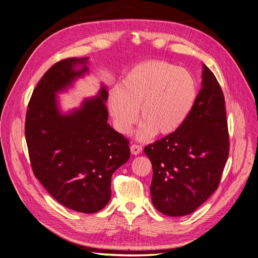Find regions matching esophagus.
Masks as SVG:
<instances>
[{"instance_id":"obj_1","label":"esophagus","mask_w":258,"mask_h":258,"mask_svg":"<svg viewBox=\"0 0 258 258\" xmlns=\"http://www.w3.org/2000/svg\"><path fill=\"white\" fill-rule=\"evenodd\" d=\"M141 151H143V147H141V146L135 145V144L131 146V152H132V154L137 155V154L141 153Z\"/></svg>"}]
</instances>
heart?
Masks as SVG:
<instances>
[{
    "label": "heart",
    "mask_w": 258,
    "mask_h": 258,
    "mask_svg": "<svg viewBox=\"0 0 258 258\" xmlns=\"http://www.w3.org/2000/svg\"><path fill=\"white\" fill-rule=\"evenodd\" d=\"M198 85L192 73L165 61L152 60L133 68L108 97L114 127L128 134L138 119L137 136L146 140L178 131L196 104Z\"/></svg>",
    "instance_id": "obj_1"
}]
</instances>
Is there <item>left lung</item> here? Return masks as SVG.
<instances>
[{"label":"left lung","instance_id":"1","mask_svg":"<svg viewBox=\"0 0 258 258\" xmlns=\"http://www.w3.org/2000/svg\"><path fill=\"white\" fill-rule=\"evenodd\" d=\"M202 89L178 131L145 148L152 163V204L169 217L194 212L218 188L229 153L225 99L203 65Z\"/></svg>","mask_w":258,"mask_h":258}]
</instances>
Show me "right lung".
<instances>
[{"label": "right lung", "instance_id": "right-lung-1", "mask_svg": "<svg viewBox=\"0 0 258 258\" xmlns=\"http://www.w3.org/2000/svg\"><path fill=\"white\" fill-rule=\"evenodd\" d=\"M88 61L69 57L45 73L33 91L24 128L33 172L47 192L69 209L95 213L109 203L112 173L131 151L128 139L107 123L106 87L78 109H59L56 93L88 73Z\"/></svg>", "mask_w": 258, "mask_h": 258}]
</instances>
